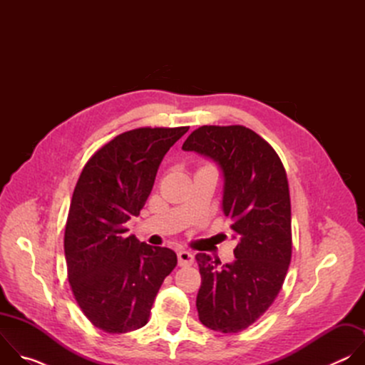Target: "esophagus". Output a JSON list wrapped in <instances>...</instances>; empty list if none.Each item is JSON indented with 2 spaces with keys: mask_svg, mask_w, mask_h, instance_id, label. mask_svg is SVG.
Wrapping results in <instances>:
<instances>
[{
  "mask_svg": "<svg viewBox=\"0 0 365 365\" xmlns=\"http://www.w3.org/2000/svg\"><path fill=\"white\" fill-rule=\"evenodd\" d=\"M178 262H179V266H182V267L190 266L193 263V254L186 250H180L178 252Z\"/></svg>",
  "mask_w": 365,
  "mask_h": 365,
  "instance_id": "34e87169",
  "label": "esophagus"
}]
</instances>
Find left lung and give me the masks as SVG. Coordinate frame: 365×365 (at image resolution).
I'll return each instance as SVG.
<instances>
[{"mask_svg": "<svg viewBox=\"0 0 365 365\" xmlns=\"http://www.w3.org/2000/svg\"><path fill=\"white\" fill-rule=\"evenodd\" d=\"M222 175V211L238 240L232 263L197 252L199 321L224 334L254 324L279 294L292 258V214L284 168L273 147L242 125H203L183 143Z\"/></svg>", "mask_w": 365, "mask_h": 365, "instance_id": "1", "label": "left lung"}]
</instances>
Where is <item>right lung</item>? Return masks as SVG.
<instances>
[{
    "instance_id": "right-lung-1",
    "label": "right lung",
    "mask_w": 365,
    "mask_h": 365,
    "mask_svg": "<svg viewBox=\"0 0 365 365\" xmlns=\"http://www.w3.org/2000/svg\"><path fill=\"white\" fill-rule=\"evenodd\" d=\"M189 130L138 128L99 148L75 186L65 230V258L75 299L85 317L110 334L135 331L166 276L176 252L128 235L170 147Z\"/></svg>"
}]
</instances>
